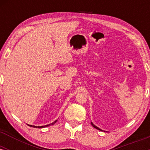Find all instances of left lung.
Listing matches in <instances>:
<instances>
[{"label": "left lung", "mask_w": 150, "mask_h": 150, "mask_svg": "<svg viewBox=\"0 0 150 150\" xmlns=\"http://www.w3.org/2000/svg\"><path fill=\"white\" fill-rule=\"evenodd\" d=\"M91 124H92V126H93V127H94V128L97 129V130H101V131H104V132H105V131H104V130H101V129H100V128H98V127H97V126H96V125H94V124H93V123H92V122H91Z\"/></svg>", "instance_id": "obj_1"}]
</instances>
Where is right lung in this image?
<instances>
[{
    "instance_id": "1",
    "label": "right lung",
    "mask_w": 150,
    "mask_h": 150,
    "mask_svg": "<svg viewBox=\"0 0 150 150\" xmlns=\"http://www.w3.org/2000/svg\"><path fill=\"white\" fill-rule=\"evenodd\" d=\"M57 120H55L54 122H53V123H50V124H49V125H42V126H35V125H29V126H30V127H33V128H45V127H48V126H50V125H53V124H54V123H56V122H57Z\"/></svg>"
}]
</instances>
